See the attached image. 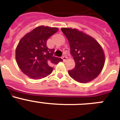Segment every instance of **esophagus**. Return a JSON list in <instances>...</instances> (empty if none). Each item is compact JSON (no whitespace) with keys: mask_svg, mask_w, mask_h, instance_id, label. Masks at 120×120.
<instances>
[{"mask_svg":"<svg viewBox=\"0 0 120 120\" xmlns=\"http://www.w3.org/2000/svg\"><path fill=\"white\" fill-rule=\"evenodd\" d=\"M67 56L66 55H64V56H62V59H63L64 61H65L67 59Z\"/></svg>","mask_w":120,"mask_h":120,"instance_id":"1","label":"esophagus"}]
</instances>
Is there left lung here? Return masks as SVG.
Returning a JSON list of instances; mask_svg holds the SVG:
<instances>
[{
    "instance_id": "8db88e82",
    "label": "left lung",
    "mask_w": 120,
    "mask_h": 120,
    "mask_svg": "<svg viewBox=\"0 0 120 120\" xmlns=\"http://www.w3.org/2000/svg\"><path fill=\"white\" fill-rule=\"evenodd\" d=\"M70 47L75 67L68 71L71 78L79 83H87L97 77L105 64V53L94 38L76 29L62 27Z\"/></svg>"
}]
</instances>
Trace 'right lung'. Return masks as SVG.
<instances>
[{
    "label": "right lung",
    "instance_id": "add662e5",
    "mask_svg": "<svg viewBox=\"0 0 120 120\" xmlns=\"http://www.w3.org/2000/svg\"><path fill=\"white\" fill-rule=\"evenodd\" d=\"M58 30L57 27L40 26L19 41L15 50L17 63L22 72L31 79L46 77L52 72L53 65L62 61L53 55L55 49L47 47V40Z\"/></svg>",
    "mask_w": 120,
    "mask_h": 120
}]
</instances>
